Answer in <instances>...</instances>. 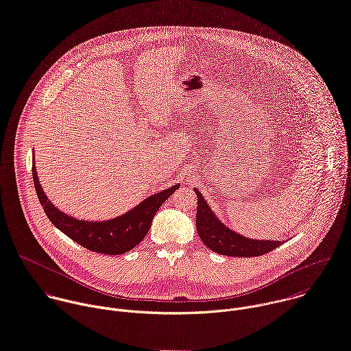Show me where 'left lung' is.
Listing matches in <instances>:
<instances>
[{
	"instance_id": "8db88e82",
	"label": "left lung",
	"mask_w": 351,
	"mask_h": 351,
	"mask_svg": "<svg viewBox=\"0 0 351 351\" xmlns=\"http://www.w3.org/2000/svg\"><path fill=\"white\" fill-rule=\"evenodd\" d=\"M194 191L197 194V232L201 241L210 251L226 256L252 258L265 255L284 244V241L254 240L239 234L216 217L215 212L197 189H194Z\"/></svg>"
}]
</instances>
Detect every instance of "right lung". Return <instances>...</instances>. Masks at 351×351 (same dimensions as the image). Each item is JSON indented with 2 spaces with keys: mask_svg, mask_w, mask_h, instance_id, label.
<instances>
[{
  "mask_svg": "<svg viewBox=\"0 0 351 351\" xmlns=\"http://www.w3.org/2000/svg\"><path fill=\"white\" fill-rule=\"evenodd\" d=\"M34 156V154H33ZM34 161V158H33ZM34 187L48 219L67 237L81 247L104 255H121L135 248L149 232L153 217L165 199L179 189L175 184L154 195L147 197L127 213L110 220L88 221L71 217L59 210L45 195L33 162Z\"/></svg>",
  "mask_w": 351,
  "mask_h": 351,
  "instance_id": "right-lung-1",
  "label": "right lung"
}]
</instances>
